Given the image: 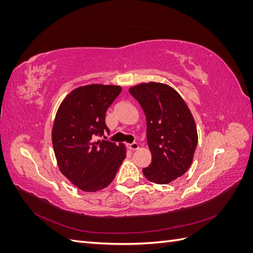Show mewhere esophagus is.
Wrapping results in <instances>:
<instances>
[{
  "instance_id": "obj_1",
  "label": "esophagus",
  "mask_w": 253,
  "mask_h": 253,
  "mask_svg": "<svg viewBox=\"0 0 253 253\" xmlns=\"http://www.w3.org/2000/svg\"><path fill=\"white\" fill-rule=\"evenodd\" d=\"M127 148L129 149V150H133V151H135V150H137L139 148V144L137 143V142H132V143H128L127 144Z\"/></svg>"
}]
</instances>
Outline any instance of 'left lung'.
<instances>
[{
	"instance_id": "left-lung-1",
	"label": "left lung",
	"mask_w": 253,
	"mask_h": 253,
	"mask_svg": "<svg viewBox=\"0 0 253 253\" xmlns=\"http://www.w3.org/2000/svg\"><path fill=\"white\" fill-rule=\"evenodd\" d=\"M147 118L152 163L142 170L148 180L166 185L185 174L192 164L197 131L188 105L164 83H141L128 89Z\"/></svg>"
}]
</instances>
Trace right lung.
Segmentation results:
<instances>
[{"label":"right lung","mask_w":253,"mask_h":253,"mask_svg":"<svg viewBox=\"0 0 253 253\" xmlns=\"http://www.w3.org/2000/svg\"><path fill=\"white\" fill-rule=\"evenodd\" d=\"M120 91L118 85L80 86L66 96L57 112L51 139L59 169L85 192L108 187L126 158L124 143L98 140L110 132L105 113Z\"/></svg>","instance_id":"right-lung-1"}]
</instances>
